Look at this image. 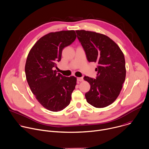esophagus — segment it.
Listing matches in <instances>:
<instances>
[{
  "label": "esophagus",
  "instance_id": "obj_1",
  "mask_svg": "<svg viewBox=\"0 0 149 149\" xmlns=\"http://www.w3.org/2000/svg\"><path fill=\"white\" fill-rule=\"evenodd\" d=\"M84 80V79H83V77H78L77 78V81H82Z\"/></svg>",
  "mask_w": 149,
  "mask_h": 149
}]
</instances>
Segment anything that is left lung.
Wrapping results in <instances>:
<instances>
[{
  "mask_svg": "<svg viewBox=\"0 0 149 149\" xmlns=\"http://www.w3.org/2000/svg\"><path fill=\"white\" fill-rule=\"evenodd\" d=\"M76 33L88 61L97 64L96 79L84 77L91 85L85 95L86 101L97 108L108 107L116 100L125 80L123 53L105 35L85 30H76Z\"/></svg>",
  "mask_w": 149,
  "mask_h": 149,
  "instance_id": "8db88e82",
  "label": "left lung"
}]
</instances>
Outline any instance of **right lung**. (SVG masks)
Here are the masks:
<instances>
[{
  "label": "right lung",
  "instance_id": "obj_1",
  "mask_svg": "<svg viewBox=\"0 0 149 149\" xmlns=\"http://www.w3.org/2000/svg\"><path fill=\"white\" fill-rule=\"evenodd\" d=\"M77 37L74 30L49 33L40 38L28 54L25 73L28 84L38 101L53 112L63 110L70 103L76 77H67L54 70L61 59L63 48Z\"/></svg>",
  "mask_w": 149,
  "mask_h": 149
}]
</instances>
